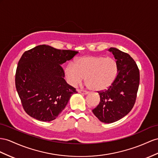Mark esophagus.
<instances>
[{"label": "esophagus", "instance_id": "1", "mask_svg": "<svg viewBox=\"0 0 158 158\" xmlns=\"http://www.w3.org/2000/svg\"><path fill=\"white\" fill-rule=\"evenodd\" d=\"M78 92L79 93V94H84V95H87L89 94V92L85 91H83V90H78Z\"/></svg>", "mask_w": 158, "mask_h": 158}]
</instances>
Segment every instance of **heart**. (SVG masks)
<instances>
[{"instance_id":"1","label":"heart","mask_w":158,"mask_h":158,"mask_svg":"<svg viewBox=\"0 0 158 158\" xmlns=\"http://www.w3.org/2000/svg\"><path fill=\"white\" fill-rule=\"evenodd\" d=\"M118 65L111 57L102 56H83L70 62L64 69L68 83L75 86L85 79L87 85L94 91L106 89L115 81Z\"/></svg>"}]
</instances>
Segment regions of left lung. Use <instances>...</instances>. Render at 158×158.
<instances>
[{
  "label": "left lung",
  "mask_w": 158,
  "mask_h": 158,
  "mask_svg": "<svg viewBox=\"0 0 158 158\" xmlns=\"http://www.w3.org/2000/svg\"><path fill=\"white\" fill-rule=\"evenodd\" d=\"M116 59L118 75L107 89L99 91L100 102L92 110L102 122H115L127 115L135 103L139 84V71L129 54L118 48L109 49Z\"/></svg>",
  "instance_id": "1"
}]
</instances>
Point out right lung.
I'll use <instances>...</instances> for the list:
<instances>
[{
	"instance_id": "1",
	"label": "right lung",
	"mask_w": 158,
	"mask_h": 158,
	"mask_svg": "<svg viewBox=\"0 0 158 158\" xmlns=\"http://www.w3.org/2000/svg\"><path fill=\"white\" fill-rule=\"evenodd\" d=\"M78 53L42 44L25 51L18 63L15 85L27 114L41 121L55 119L76 89L64 80L60 64Z\"/></svg>"
}]
</instances>
